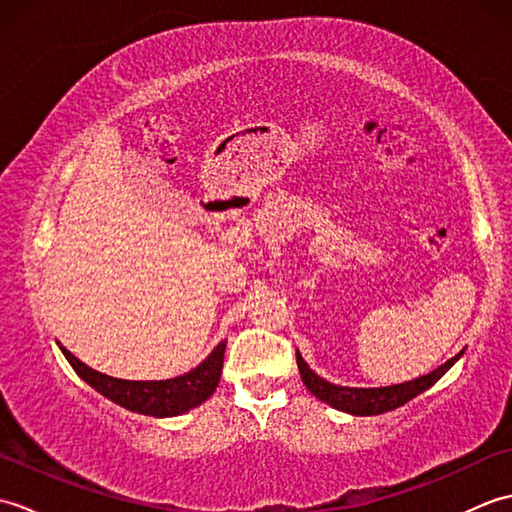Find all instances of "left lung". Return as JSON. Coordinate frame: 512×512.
I'll list each match as a JSON object with an SVG mask.
<instances>
[{"label":"left lung","mask_w":512,"mask_h":512,"mask_svg":"<svg viewBox=\"0 0 512 512\" xmlns=\"http://www.w3.org/2000/svg\"><path fill=\"white\" fill-rule=\"evenodd\" d=\"M460 356L462 352L449 358L447 363L440 365L438 369H433V372L427 376L413 378V380H407V383L389 385V387H343V385L328 383V380L312 372L310 365L301 358L299 350H297V365H299L303 385L308 387L310 394L323 400L325 405L345 413H352V416H378V413L394 411L402 407L411 398H416L418 394H422V391H427L431 385H436Z\"/></svg>","instance_id":"obj_1"}]
</instances>
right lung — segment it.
Masks as SVG:
<instances>
[{
  "label": "right lung",
  "mask_w": 512,
  "mask_h": 512,
  "mask_svg": "<svg viewBox=\"0 0 512 512\" xmlns=\"http://www.w3.org/2000/svg\"><path fill=\"white\" fill-rule=\"evenodd\" d=\"M59 347L74 372L107 400L134 413H143V416L171 418L191 411L193 407L202 405L206 398L213 396L222 376L226 341L213 347V352L198 367H193L191 372L167 380H121L107 376L81 363L63 345Z\"/></svg>",
  "instance_id": "obj_1"
}]
</instances>
